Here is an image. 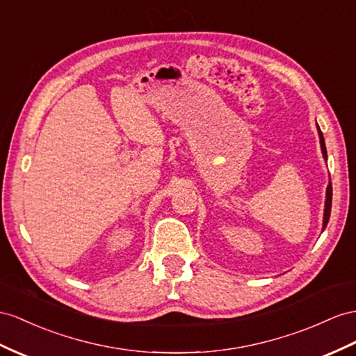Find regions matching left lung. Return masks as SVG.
Listing matches in <instances>:
<instances>
[{
  "label": "left lung",
  "instance_id": "left-lung-1",
  "mask_svg": "<svg viewBox=\"0 0 356 356\" xmlns=\"http://www.w3.org/2000/svg\"><path fill=\"white\" fill-rule=\"evenodd\" d=\"M317 131H318V136H321V145H322V153H323V158L326 159V147H325V140H323V134L321 131V127L317 126ZM331 204H332V185L330 181V185H327L326 189V204H325V216H323V230L325 227L327 225V221H330V215H331Z\"/></svg>",
  "mask_w": 356,
  "mask_h": 356
}]
</instances>
